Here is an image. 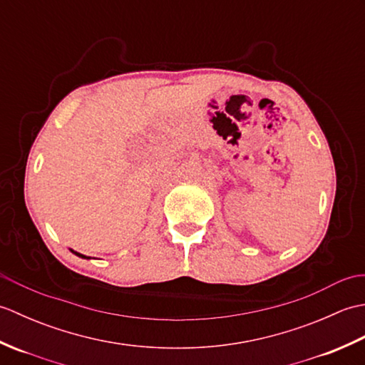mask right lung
<instances>
[{
    "label": "right lung",
    "mask_w": 365,
    "mask_h": 365,
    "mask_svg": "<svg viewBox=\"0 0 365 365\" xmlns=\"http://www.w3.org/2000/svg\"><path fill=\"white\" fill-rule=\"evenodd\" d=\"M72 251V250H71ZM75 255H78V257H81V259H91V257H86V255H83V254H80V252H76V251H72Z\"/></svg>",
    "instance_id": "obj_1"
}]
</instances>
